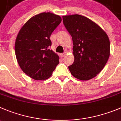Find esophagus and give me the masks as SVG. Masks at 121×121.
I'll list each match as a JSON object with an SVG mask.
<instances>
[{
  "mask_svg": "<svg viewBox=\"0 0 121 121\" xmlns=\"http://www.w3.org/2000/svg\"><path fill=\"white\" fill-rule=\"evenodd\" d=\"M66 52H64V53H63V54H61V57H62V58H63V57H64L65 56H66Z\"/></svg>",
  "mask_w": 121,
  "mask_h": 121,
  "instance_id": "1",
  "label": "esophagus"
}]
</instances>
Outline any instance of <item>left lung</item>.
<instances>
[{
    "mask_svg": "<svg viewBox=\"0 0 121 121\" xmlns=\"http://www.w3.org/2000/svg\"><path fill=\"white\" fill-rule=\"evenodd\" d=\"M73 40L74 60L69 69L81 81L92 79L102 70L110 55L109 37L99 25L81 15L63 16Z\"/></svg>",
    "mask_w": 121,
    "mask_h": 121,
    "instance_id": "obj_1",
    "label": "left lung"
}]
</instances>
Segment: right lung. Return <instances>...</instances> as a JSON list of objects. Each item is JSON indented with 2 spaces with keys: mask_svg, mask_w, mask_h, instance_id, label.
<instances>
[{
  "mask_svg": "<svg viewBox=\"0 0 121 121\" xmlns=\"http://www.w3.org/2000/svg\"><path fill=\"white\" fill-rule=\"evenodd\" d=\"M61 22L58 15L43 12L29 19L18 34L15 43L18 63L33 79H48L59 63L58 55L49 47L51 35Z\"/></svg>",
  "mask_w": 121,
  "mask_h": 121,
  "instance_id": "add662e5",
  "label": "right lung"
}]
</instances>
